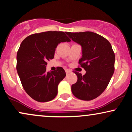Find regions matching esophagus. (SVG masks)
Instances as JSON below:
<instances>
[{
	"mask_svg": "<svg viewBox=\"0 0 132 132\" xmlns=\"http://www.w3.org/2000/svg\"><path fill=\"white\" fill-rule=\"evenodd\" d=\"M65 71H66V74L70 73V72H71V71L69 70V69H66V70H65Z\"/></svg>",
	"mask_w": 132,
	"mask_h": 132,
	"instance_id": "obj_1",
	"label": "esophagus"
}]
</instances>
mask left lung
Wrapping results in <instances>:
<instances>
[{"label": "left lung", "instance_id": "1", "mask_svg": "<svg viewBox=\"0 0 132 132\" xmlns=\"http://www.w3.org/2000/svg\"><path fill=\"white\" fill-rule=\"evenodd\" d=\"M68 37L82 47L79 64L86 72L82 75L75 71L78 81L71 86L76 97L91 101L105 90L111 79L115 65V54L107 39L92 32H66Z\"/></svg>", "mask_w": 132, "mask_h": 132}]
</instances>
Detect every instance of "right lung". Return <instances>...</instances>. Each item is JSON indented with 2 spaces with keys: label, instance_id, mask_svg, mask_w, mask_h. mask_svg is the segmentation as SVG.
<instances>
[{
  "label": "right lung",
  "instance_id": "obj_1",
  "mask_svg": "<svg viewBox=\"0 0 132 132\" xmlns=\"http://www.w3.org/2000/svg\"><path fill=\"white\" fill-rule=\"evenodd\" d=\"M63 31H48L27 37L16 54V70L25 92L38 102L50 101L56 96L57 86L66 76L63 68L46 72L47 61L53 59L59 43L71 42Z\"/></svg>",
  "mask_w": 132,
  "mask_h": 132
}]
</instances>
